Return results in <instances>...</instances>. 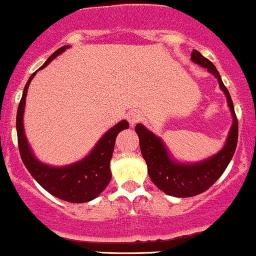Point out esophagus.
Returning <instances> with one entry per match:
<instances>
[{"label": "esophagus", "mask_w": 256, "mask_h": 256, "mask_svg": "<svg viewBox=\"0 0 256 256\" xmlns=\"http://www.w3.org/2000/svg\"><path fill=\"white\" fill-rule=\"evenodd\" d=\"M140 118H142V114L140 112H138V110H130V112L127 114V120L128 122L130 123V126H134L136 122H139Z\"/></svg>", "instance_id": "obj_1"}]
</instances>
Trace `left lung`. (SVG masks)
<instances>
[{
    "label": "left lung",
    "instance_id": "8db88e82",
    "mask_svg": "<svg viewBox=\"0 0 256 256\" xmlns=\"http://www.w3.org/2000/svg\"><path fill=\"white\" fill-rule=\"evenodd\" d=\"M190 60L200 67L206 68L208 72L216 78L220 90L226 97L232 124L228 133L224 146L214 156L204 160L183 163L172 156L160 136H156L140 123L136 126L142 156L148 166V174L152 182L166 194L178 198L198 196L210 188L226 169L238 144V120L235 116L234 104L219 72L213 63L196 50H193Z\"/></svg>",
    "mask_w": 256,
    "mask_h": 256
}]
</instances>
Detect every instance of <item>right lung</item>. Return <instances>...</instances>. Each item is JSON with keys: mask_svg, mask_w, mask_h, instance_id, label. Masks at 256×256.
I'll list each match as a JSON object with an SVG mask.
<instances>
[{"mask_svg": "<svg viewBox=\"0 0 256 256\" xmlns=\"http://www.w3.org/2000/svg\"><path fill=\"white\" fill-rule=\"evenodd\" d=\"M70 46H63L58 48L44 63L40 70H43L47 64H50L57 56L62 54ZM37 70L32 73L31 77L24 86V94L17 110L16 129L17 138H18V148L21 154L22 162L27 170L36 179L37 183L43 189L52 196L70 202V203H87L97 198L110 184L112 179L110 173V159H112L113 150H114L116 138L123 129H128L129 124L127 120H120L108 132H106L100 140L96 143L92 150L74 163L67 166H56L46 164L34 156L31 146L28 143L24 127V106H26L27 90L30 83L36 76Z\"/></svg>", "mask_w": 256, "mask_h": 256, "instance_id": "right-lung-1", "label": "right lung"}]
</instances>
